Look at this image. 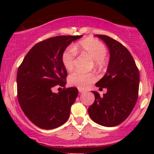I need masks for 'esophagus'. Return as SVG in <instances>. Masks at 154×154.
Wrapping results in <instances>:
<instances>
[{"instance_id": "1", "label": "esophagus", "mask_w": 154, "mask_h": 154, "mask_svg": "<svg viewBox=\"0 0 154 154\" xmlns=\"http://www.w3.org/2000/svg\"><path fill=\"white\" fill-rule=\"evenodd\" d=\"M78 91H79V93H83V92H85L84 90H83V89H80V88H79Z\"/></svg>"}]
</instances>
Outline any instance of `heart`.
Wrapping results in <instances>:
<instances>
[{
    "label": "heart",
    "mask_w": 154,
    "mask_h": 154,
    "mask_svg": "<svg viewBox=\"0 0 154 154\" xmlns=\"http://www.w3.org/2000/svg\"><path fill=\"white\" fill-rule=\"evenodd\" d=\"M75 51L93 60L95 66L101 68L106 64V48L105 45L96 39L87 38L79 42L74 48L69 47L63 51L61 56V61L67 71L69 72L73 69ZM95 79L96 77L93 74L82 73L77 71L69 77V83L80 89H85L90 84L94 82Z\"/></svg>",
    "instance_id": "1"
}]
</instances>
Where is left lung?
Listing matches in <instances>:
<instances>
[{
    "mask_svg": "<svg viewBox=\"0 0 154 154\" xmlns=\"http://www.w3.org/2000/svg\"><path fill=\"white\" fill-rule=\"evenodd\" d=\"M107 45L109 61L105 75L96 82L99 89L106 88L100 96L96 91L95 101L88 108L93 122L104 127H115L132 112L137 100L140 74L131 54L123 45L106 35H96Z\"/></svg>",
    "mask_w": 154,
    "mask_h": 154,
    "instance_id": "left-lung-1",
    "label": "left lung"
}]
</instances>
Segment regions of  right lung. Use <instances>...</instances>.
Returning a JSON list of instances; mask_svg holds the SVG:
<instances>
[{"label": "right lung", "mask_w": 154, "mask_h": 154, "mask_svg": "<svg viewBox=\"0 0 154 154\" xmlns=\"http://www.w3.org/2000/svg\"><path fill=\"white\" fill-rule=\"evenodd\" d=\"M77 36H57L40 42L27 53L17 72V96L23 112L34 125L44 130L61 126L69 117L78 95L76 88L59 93L53 88L66 85L67 72L61 56Z\"/></svg>", "instance_id": "right-lung-1"}]
</instances>
